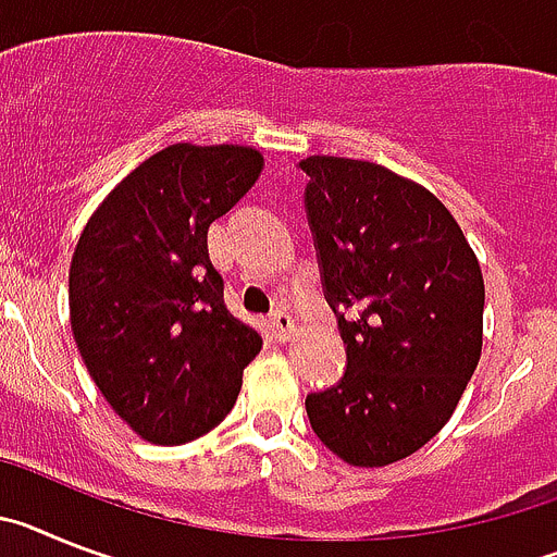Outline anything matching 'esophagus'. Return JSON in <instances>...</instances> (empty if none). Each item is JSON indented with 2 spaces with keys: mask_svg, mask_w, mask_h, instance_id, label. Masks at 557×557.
<instances>
[{
  "mask_svg": "<svg viewBox=\"0 0 557 557\" xmlns=\"http://www.w3.org/2000/svg\"><path fill=\"white\" fill-rule=\"evenodd\" d=\"M269 325H272L274 338H280V342H288V338L294 336V319L285 311H274L272 317H269Z\"/></svg>",
  "mask_w": 557,
  "mask_h": 557,
  "instance_id": "esophagus-1",
  "label": "esophagus"
}]
</instances>
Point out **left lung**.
Wrapping results in <instances>:
<instances>
[{"label":"left lung","instance_id":"obj_1","mask_svg":"<svg viewBox=\"0 0 557 557\" xmlns=\"http://www.w3.org/2000/svg\"><path fill=\"white\" fill-rule=\"evenodd\" d=\"M299 168L325 299L347 345L345 379L308 395V420L350 466H389L448 423L480 364V260L446 205L412 178L345 157Z\"/></svg>","mask_w":557,"mask_h":557}]
</instances>
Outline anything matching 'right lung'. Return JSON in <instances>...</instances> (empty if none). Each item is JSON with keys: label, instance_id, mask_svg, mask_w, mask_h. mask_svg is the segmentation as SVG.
Returning a JSON list of instances; mask_svg holds the SVG:
<instances>
[{"label": "right lung", "instance_id": "1", "mask_svg": "<svg viewBox=\"0 0 557 557\" xmlns=\"http://www.w3.org/2000/svg\"><path fill=\"white\" fill-rule=\"evenodd\" d=\"M249 145H168L91 212L70 265V322L91 381L134 432L182 446L221 423L263 347L232 317L207 230L251 190Z\"/></svg>", "mask_w": 557, "mask_h": 557}]
</instances>
